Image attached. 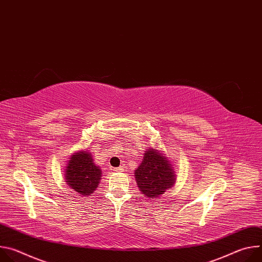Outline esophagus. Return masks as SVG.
I'll use <instances>...</instances> for the list:
<instances>
[{
    "label": "esophagus",
    "instance_id": "1",
    "mask_svg": "<svg viewBox=\"0 0 262 262\" xmlns=\"http://www.w3.org/2000/svg\"><path fill=\"white\" fill-rule=\"evenodd\" d=\"M124 170V167L123 166H119V167H117V168H114L113 169V171L114 172H122Z\"/></svg>",
    "mask_w": 262,
    "mask_h": 262
}]
</instances>
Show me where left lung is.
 Masks as SVG:
<instances>
[{
	"mask_svg": "<svg viewBox=\"0 0 262 262\" xmlns=\"http://www.w3.org/2000/svg\"><path fill=\"white\" fill-rule=\"evenodd\" d=\"M140 192L156 199L175 182V172L169 160L157 149L147 148L143 161L135 171Z\"/></svg>",
	"mask_w": 262,
	"mask_h": 262,
	"instance_id": "8db88e82",
	"label": "left lung"
}]
</instances>
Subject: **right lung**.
Segmentation results:
<instances>
[{
    "label": "right lung",
    "mask_w": 262,
    "mask_h": 262,
    "mask_svg": "<svg viewBox=\"0 0 262 262\" xmlns=\"http://www.w3.org/2000/svg\"><path fill=\"white\" fill-rule=\"evenodd\" d=\"M101 178V170L97 167L88 151L73 154L65 169V179L70 188L83 196H91Z\"/></svg>",
    "instance_id": "obj_1"
}]
</instances>
